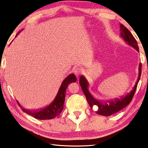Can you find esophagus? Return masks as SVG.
<instances>
[{
	"instance_id": "34e87169",
	"label": "esophagus",
	"mask_w": 148,
	"mask_h": 148,
	"mask_svg": "<svg viewBox=\"0 0 148 148\" xmlns=\"http://www.w3.org/2000/svg\"><path fill=\"white\" fill-rule=\"evenodd\" d=\"M74 72L77 76H79V75H81L83 72V70L81 68H79V67H78V68H76L74 70Z\"/></svg>"
}]
</instances>
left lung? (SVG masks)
I'll use <instances>...</instances> for the list:
<instances>
[{
    "mask_svg": "<svg viewBox=\"0 0 148 148\" xmlns=\"http://www.w3.org/2000/svg\"><path fill=\"white\" fill-rule=\"evenodd\" d=\"M120 37H122L125 42L127 45H130L133 48H135L139 52V48L135 37H133L132 34L131 33L129 29L125 27L122 24H120ZM142 71V65L141 63L139 65L138 69V79L136 81L135 86L133 87L132 90H131L130 92H128L127 95L124 96H122L120 98L114 99L113 100H110L108 101H101L97 100L92 96L88 90V82L86 79L85 77L83 76H81L79 77V84L81 85L83 93L85 95L86 99L89 104L90 107L92 108L94 106H96L98 107V111H96V113L103 116H108L113 114L116 112L120 111V110L124 108L127 105L130 103L132 100L133 96L135 95V92L137 87V84L140 78Z\"/></svg>",
    "mask_w": 148,
    "mask_h": 148,
    "instance_id": "8db88e82",
    "label": "left lung"
}]
</instances>
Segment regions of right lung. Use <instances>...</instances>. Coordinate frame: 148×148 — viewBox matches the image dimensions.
Here are the masks:
<instances>
[{
  "label": "right lung",
  "instance_id": "right-lung-1",
  "mask_svg": "<svg viewBox=\"0 0 148 148\" xmlns=\"http://www.w3.org/2000/svg\"><path fill=\"white\" fill-rule=\"evenodd\" d=\"M22 31V29L18 32L15 37H17L18 34ZM76 82V77L74 74H71L69 75L66 78L63 80L59 89L57 95L53 101L51 103L49 106L45 107L43 109L37 110V111H29L25 108H24L21 106L20 103L17 101L18 106L22 109L23 111L27 113L32 116L36 118L39 120H50L52 119L58 115L60 114L63 109L64 102L65 100V93L66 90L68 87L69 84L72 82Z\"/></svg>",
  "mask_w": 148,
  "mask_h": 148
}]
</instances>
